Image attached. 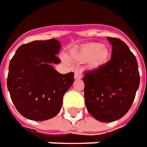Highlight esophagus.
<instances>
[{"label":"esophagus","mask_w":147,"mask_h":147,"mask_svg":"<svg viewBox=\"0 0 147 147\" xmlns=\"http://www.w3.org/2000/svg\"><path fill=\"white\" fill-rule=\"evenodd\" d=\"M82 78V75L80 73H78V72H76L75 74H74V78L75 79H81Z\"/></svg>","instance_id":"esophagus-1"}]
</instances>
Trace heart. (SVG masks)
I'll use <instances>...</instances> for the list:
<instances>
[{
    "label": "heart",
    "mask_w": 147,
    "mask_h": 147,
    "mask_svg": "<svg viewBox=\"0 0 147 147\" xmlns=\"http://www.w3.org/2000/svg\"><path fill=\"white\" fill-rule=\"evenodd\" d=\"M110 56L109 49L99 42H90L72 51L70 59L78 62H87L91 68H98L105 64ZM64 60L67 61L65 57Z\"/></svg>",
    "instance_id": "b5f03b06"
}]
</instances>
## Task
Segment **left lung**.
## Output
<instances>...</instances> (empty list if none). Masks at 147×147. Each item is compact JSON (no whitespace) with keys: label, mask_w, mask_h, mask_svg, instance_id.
Here are the masks:
<instances>
[{"label":"left lung","mask_w":147,"mask_h":147,"mask_svg":"<svg viewBox=\"0 0 147 147\" xmlns=\"http://www.w3.org/2000/svg\"><path fill=\"white\" fill-rule=\"evenodd\" d=\"M112 44L110 60L84 74V96L88 112L98 121L122 118L133 104L140 76L136 57L122 40L107 37Z\"/></svg>","instance_id":"obj_1"}]
</instances>
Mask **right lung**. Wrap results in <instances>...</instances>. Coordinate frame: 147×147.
Here are the masks:
<instances>
[{
  "instance_id": "obj_1",
  "label": "right lung",
  "mask_w": 147,
  "mask_h": 147,
  "mask_svg": "<svg viewBox=\"0 0 147 147\" xmlns=\"http://www.w3.org/2000/svg\"><path fill=\"white\" fill-rule=\"evenodd\" d=\"M61 44L56 39L21 45L11 59L7 87L16 109L25 118L45 121L60 112L63 96L74 83V73L59 74L52 64Z\"/></svg>"
}]
</instances>
